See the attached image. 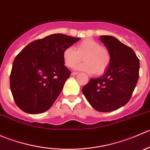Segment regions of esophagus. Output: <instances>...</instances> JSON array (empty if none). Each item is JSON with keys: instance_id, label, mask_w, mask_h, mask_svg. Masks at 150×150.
Here are the masks:
<instances>
[{"instance_id": "1", "label": "esophagus", "mask_w": 150, "mask_h": 150, "mask_svg": "<svg viewBox=\"0 0 150 150\" xmlns=\"http://www.w3.org/2000/svg\"><path fill=\"white\" fill-rule=\"evenodd\" d=\"M78 72H72V74H71V75H78Z\"/></svg>"}]
</instances>
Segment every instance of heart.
<instances>
[{
	"label": "heart",
	"instance_id": "heart-1",
	"mask_svg": "<svg viewBox=\"0 0 150 150\" xmlns=\"http://www.w3.org/2000/svg\"><path fill=\"white\" fill-rule=\"evenodd\" d=\"M63 61L68 67H72L83 58L85 62L75 67L78 70L87 73L96 72L97 75L103 74L107 69L111 61L110 51L100 43L91 39H86L80 42L76 47H67L62 53Z\"/></svg>",
	"mask_w": 150,
	"mask_h": 150
}]
</instances>
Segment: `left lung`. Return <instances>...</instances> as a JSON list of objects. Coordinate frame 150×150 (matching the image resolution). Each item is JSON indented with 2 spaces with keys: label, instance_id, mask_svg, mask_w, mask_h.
Returning a JSON list of instances; mask_svg holds the SVG:
<instances>
[{
  "label": "left lung",
  "instance_id": "1",
  "mask_svg": "<svg viewBox=\"0 0 150 150\" xmlns=\"http://www.w3.org/2000/svg\"><path fill=\"white\" fill-rule=\"evenodd\" d=\"M100 37L110 51V64L102 77L91 78L82 91L93 109L107 112L129 102L139 76V59L132 48L115 38Z\"/></svg>",
  "mask_w": 150,
  "mask_h": 150
}]
</instances>
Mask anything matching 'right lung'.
I'll return each mask as SVG.
<instances>
[{
  "mask_svg": "<svg viewBox=\"0 0 150 150\" xmlns=\"http://www.w3.org/2000/svg\"><path fill=\"white\" fill-rule=\"evenodd\" d=\"M80 40L61 33L50 35L31 42L17 54L10 88L19 109L38 114L52 106L71 74L64 66L63 51Z\"/></svg>",
  "mask_w": 150,
  "mask_h": 150,
  "instance_id": "1",
  "label": "right lung"
}]
</instances>
